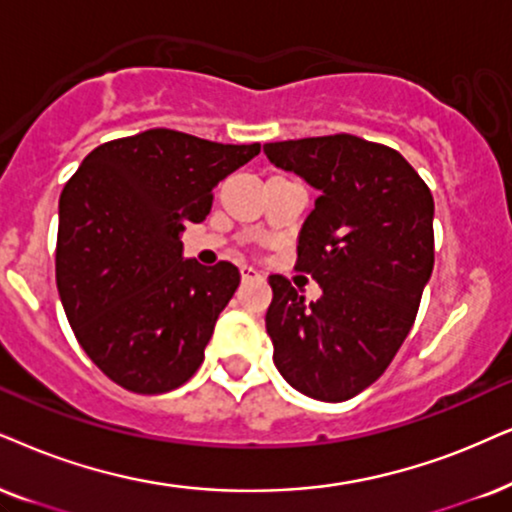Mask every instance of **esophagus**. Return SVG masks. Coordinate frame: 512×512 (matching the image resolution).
I'll use <instances>...</instances> for the list:
<instances>
[{"label": "esophagus", "instance_id": "esophagus-1", "mask_svg": "<svg viewBox=\"0 0 512 512\" xmlns=\"http://www.w3.org/2000/svg\"><path fill=\"white\" fill-rule=\"evenodd\" d=\"M241 276H243V281H252V278H262V271H257L252 267H241Z\"/></svg>", "mask_w": 512, "mask_h": 512}]
</instances>
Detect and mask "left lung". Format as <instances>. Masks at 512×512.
I'll return each mask as SVG.
<instances>
[{"label": "left lung", "mask_w": 512, "mask_h": 512, "mask_svg": "<svg viewBox=\"0 0 512 512\" xmlns=\"http://www.w3.org/2000/svg\"><path fill=\"white\" fill-rule=\"evenodd\" d=\"M264 155L319 191L297 269L321 297L307 304L269 276L274 364L297 392L345 401L385 373L416 321L435 267V200L404 155L352 134L276 141Z\"/></svg>", "instance_id": "obj_1"}]
</instances>
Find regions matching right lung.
I'll return each mask as SVG.
<instances>
[{"instance_id":"add662e5","label":"right lung","mask_w":512,"mask_h":512,"mask_svg":"<svg viewBox=\"0 0 512 512\" xmlns=\"http://www.w3.org/2000/svg\"><path fill=\"white\" fill-rule=\"evenodd\" d=\"M260 144L231 146L174 129L94 148L58 200L56 286L87 357L139 394L184 385L203 364L241 271L184 260L186 224Z\"/></svg>"}]
</instances>
